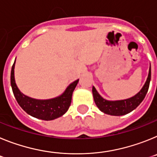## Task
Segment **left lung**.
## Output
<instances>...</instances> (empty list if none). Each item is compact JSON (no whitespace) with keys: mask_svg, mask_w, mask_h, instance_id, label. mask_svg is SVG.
<instances>
[{"mask_svg":"<svg viewBox=\"0 0 157 157\" xmlns=\"http://www.w3.org/2000/svg\"><path fill=\"white\" fill-rule=\"evenodd\" d=\"M150 80L151 67L149 68V72H148V76L146 82L143 86V88H141V91L137 95L129 98V99H124V100H118V101L106 100L103 98H102L97 92V91L95 90V88L92 87V94H93L95 104L98 107V108L105 114L115 115V116H120V115L128 114V113L133 111L144 99L148 90Z\"/></svg>","mask_w":157,"mask_h":157,"instance_id":"1","label":"left lung"}]
</instances>
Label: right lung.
I'll list each match as a JSON object with an SVG mask.
<instances>
[{
  "label": "right lung",
  "instance_id": "add662e5",
  "mask_svg": "<svg viewBox=\"0 0 157 157\" xmlns=\"http://www.w3.org/2000/svg\"><path fill=\"white\" fill-rule=\"evenodd\" d=\"M15 62L11 71V85L16 101L25 112L31 116L42 120L50 121L63 115L68 111L72 100L73 90L79 80L69 84L63 94L58 97L46 100H39L30 98L20 92L14 78Z\"/></svg>",
  "mask_w": 157,
  "mask_h": 157
}]
</instances>
